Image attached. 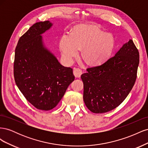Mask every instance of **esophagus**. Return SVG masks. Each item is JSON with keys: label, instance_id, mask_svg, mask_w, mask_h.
<instances>
[{"label": "esophagus", "instance_id": "1", "mask_svg": "<svg viewBox=\"0 0 148 148\" xmlns=\"http://www.w3.org/2000/svg\"><path fill=\"white\" fill-rule=\"evenodd\" d=\"M73 74L76 78H79L80 76L82 74V70L78 68H74Z\"/></svg>", "mask_w": 148, "mask_h": 148}]
</instances>
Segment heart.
<instances>
[{
	"label": "heart",
	"instance_id": "heart-1",
	"mask_svg": "<svg viewBox=\"0 0 148 148\" xmlns=\"http://www.w3.org/2000/svg\"><path fill=\"white\" fill-rule=\"evenodd\" d=\"M59 46L62 59L66 63L73 62L83 49V57L89 64L97 65L111 57L115 49V39L112 34L96 26L82 25L75 28L71 35L62 36Z\"/></svg>",
	"mask_w": 148,
	"mask_h": 148
}]
</instances>
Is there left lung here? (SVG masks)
Wrapping results in <instances>:
<instances>
[{
    "label": "left lung",
    "mask_w": 148,
    "mask_h": 148,
    "mask_svg": "<svg viewBox=\"0 0 148 148\" xmlns=\"http://www.w3.org/2000/svg\"><path fill=\"white\" fill-rule=\"evenodd\" d=\"M140 55L132 39L104 63L87 69L82 75L83 100L93 113L114 109L127 97L135 84Z\"/></svg>",
    "instance_id": "obj_1"
}]
</instances>
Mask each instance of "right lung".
<instances>
[{"label": "right lung", "mask_w": 148, "mask_h": 148, "mask_svg": "<svg viewBox=\"0 0 148 148\" xmlns=\"http://www.w3.org/2000/svg\"><path fill=\"white\" fill-rule=\"evenodd\" d=\"M49 21L31 26L15 49V81L26 99L38 109L51 110L74 81L73 69L62 65L45 45L42 34L52 28Z\"/></svg>", "instance_id": "obj_1"}]
</instances>
